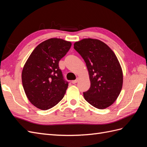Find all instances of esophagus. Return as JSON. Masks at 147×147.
I'll return each mask as SVG.
<instances>
[{"mask_svg": "<svg viewBox=\"0 0 147 147\" xmlns=\"http://www.w3.org/2000/svg\"><path fill=\"white\" fill-rule=\"evenodd\" d=\"M78 81H79V78H77L76 80H73V81L72 82V83L73 84H75V83H77Z\"/></svg>", "mask_w": 147, "mask_h": 147, "instance_id": "esophagus-1", "label": "esophagus"}]
</instances>
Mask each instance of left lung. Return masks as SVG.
Here are the masks:
<instances>
[{"instance_id":"obj_1","label":"left lung","mask_w":147,"mask_h":147,"mask_svg":"<svg viewBox=\"0 0 147 147\" xmlns=\"http://www.w3.org/2000/svg\"><path fill=\"white\" fill-rule=\"evenodd\" d=\"M74 49L86 64L91 82L83 92L85 100L99 109L112 105L121 91L123 75L114 52L99 40L84 38L74 43Z\"/></svg>"}]
</instances>
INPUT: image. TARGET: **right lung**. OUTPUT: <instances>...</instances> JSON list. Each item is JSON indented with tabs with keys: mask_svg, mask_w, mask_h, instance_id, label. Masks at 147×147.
<instances>
[{
	"mask_svg": "<svg viewBox=\"0 0 147 147\" xmlns=\"http://www.w3.org/2000/svg\"><path fill=\"white\" fill-rule=\"evenodd\" d=\"M72 43L52 38L40 43L29 56L22 71V83L28 99L37 108L50 109L63 98L68 83L59 62L68 52Z\"/></svg>",
	"mask_w": 147,
	"mask_h": 147,
	"instance_id": "add662e5",
	"label": "right lung"
}]
</instances>
